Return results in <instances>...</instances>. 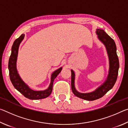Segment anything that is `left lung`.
Wrapping results in <instances>:
<instances>
[{
  "instance_id": "left-lung-1",
  "label": "left lung",
  "mask_w": 128,
  "mask_h": 128,
  "mask_svg": "<svg viewBox=\"0 0 128 128\" xmlns=\"http://www.w3.org/2000/svg\"><path fill=\"white\" fill-rule=\"evenodd\" d=\"M96 34L99 40L106 46L110 59V71L107 79L102 85L90 93H80L74 88V73L71 70V88L76 96L87 100H94L103 96L113 88L117 80L119 68V61L116 52V46L113 39L102 29H96Z\"/></svg>"
}]
</instances>
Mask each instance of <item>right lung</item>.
<instances>
[{
  "instance_id": "add662e5",
  "label": "right lung",
  "mask_w": 128,
  "mask_h": 128,
  "mask_svg": "<svg viewBox=\"0 0 128 128\" xmlns=\"http://www.w3.org/2000/svg\"><path fill=\"white\" fill-rule=\"evenodd\" d=\"M24 34H21L20 37L14 40L12 45L11 55L10 56L9 62H8L10 80L15 88H16L26 98L29 99H33V100L46 98L51 94L54 79L61 72L62 68L58 69L52 74L50 85L47 90L44 91H34L30 89L21 80L16 69V60L17 54H18V47L21 41L24 38Z\"/></svg>"
}]
</instances>
